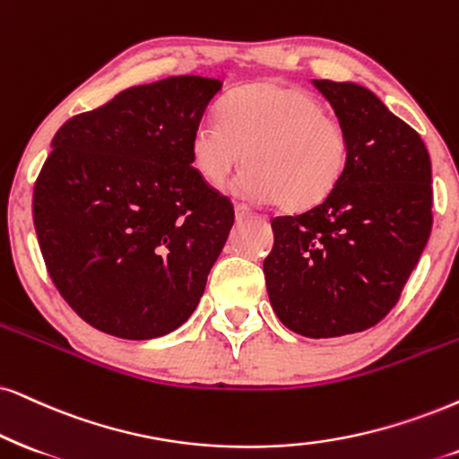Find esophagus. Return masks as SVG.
<instances>
[{
  "instance_id": "obj_1",
  "label": "esophagus",
  "mask_w": 459,
  "mask_h": 459,
  "mask_svg": "<svg viewBox=\"0 0 459 459\" xmlns=\"http://www.w3.org/2000/svg\"><path fill=\"white\" fill-rule=\"evenodd\" d=\"M235 216L237 220H246V218L256 216V212H254L252 207H247L246 203H235Z\"/></svg>"
}]
</instances>
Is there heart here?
Returning <instances> with one entry per match:
<instances>
[{
	"label": "heart",
	"instance_id": "obj_1",
	"mask_svg": "<svg viewBox=\"0 0 459 459\" xmlns=\"http://www.w3.org/2000/svg\"><path fill=\"white\" fill-rule=\"evenodd\" d=\"M311 92L275 82L239 86L203 118L190 159L207 184H222L243 159L237 188L286 212H305L334 193L350 165L345 126Z\"/></svg>",
	"mask_w": 459,
	"mask_h": 459
}]
</instances>
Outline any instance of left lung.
<instances>
[{"label": "left lung", "mask_w": 459, "mask_h": 459, "mask_svg": "<svg viewBox=\"0 0 459 459\" xmlns=\"http://www.w3.org/2000/svg\"><path fill=\"white\" fill-rule=\"evenodd\" d=\"M350 137V165L320 205L271 220L273 311L326 339L373 328L398 303L432 230V169L420 133L373 91L316 80Z\"/></svg>", "instance_id": "1"}]
</instances>
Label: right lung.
Returning <instances> with one entry per match:
<instances>
[{"label":"right lung","instance_id":"obj_1","mask_svg":"<svg viewBox=\"0 0 459 459\" xmlns=\"http://www.w3.org/2000/svg\"><path fill=\"white\" fill-rule=\"evenodd\" d=\"M220 80L171 75L69 118L33 186L46 271L86 324L146 341L193 316L235 207L190 159Z\"/></svg>","mask_w":459,"mask_h":459}]
</instances>
